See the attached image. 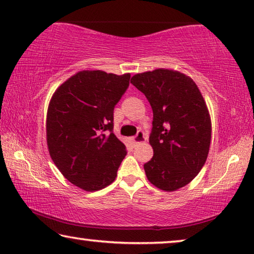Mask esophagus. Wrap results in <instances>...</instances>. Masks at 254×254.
I'll return each instance as SVG.
<instances>
[{"mask_svg": "<svg viewBox=\"0 0 254 254\" xmlns=\"http://www.w3.org/2000/svg\"><path fill=\"white\" fill-rule=\"evenodd\" d=\"M147 138H148V137H147V134L145 133V132H143L142 130H140V131H138V133L135 134L134 137L131 138V141H132V143H133V145H138V143L145 142Z\"/></svg>", "mask_w": 254, "mask_h": 254, "instance_id": "34e87169", "label": "esophagus"}]
</instances>
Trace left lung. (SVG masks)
Listing matches in <instances>:
<instances>
[{
	"label": "left lung",
	"instance_id": "1",
	"mask_svg": "<svg viewBox=\"0 0 254 254\" xmlns=\"http://www.w3.org/2000/svg\"><path fill=\"white\" fill-rule=\"evenodd\" d=\"M131 83L153 109L149 143L154 156L143 165L147 179L162 190L175 191L205 164L212 130L205 100L195 82L177 70L135 74Z\"/></svg>",
	"mask_w": 254,
	"mask_h": 254
}]
</instances>
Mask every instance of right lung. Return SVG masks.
<instances>
[{
	"mask_svg": "<svg viewBox=\"0 0 254 254\" xmlns=\"http://www.w3.org/2000/svg\"><path fill=\"white\" fill-rule=\"evenodd\" d=\"M130 77L128 73L81 70L51 98L47 114L49 153L63 176L83 190L111 185L126 157V146L113 132V121Z\"/></svg>",
	"mask_w": 254,
	"mask_h": 254,
	"instance_id": "right-lung-1",
	"label": "right lung"
}]
</instances>
